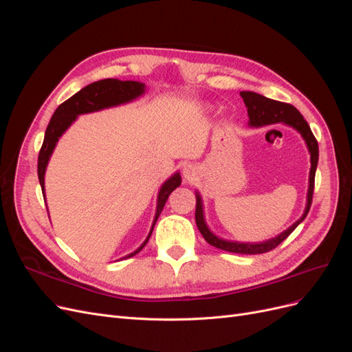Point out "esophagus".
<instances>
[{"mask_svg": "<svg viewBox=\"0 0 352 352\" xmlns=\"http://www.w3.org/2000/svg\"><path fill=\"white\" fill-rule=\"evenodd\" d=\"M197 175V167L194 164H186L184 167V176L185 179H192Z\"/></svg>", "mask_w": 352, "mask_h": 352, "instance_id": "34e87169", "label": "esophagus"}]
</instances>
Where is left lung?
Listing matches in <instances>:
<instances>
[{
  "label": "left lung",
  "instance_id": "obj_1",
  "mask_svg": "<svg viewBox=\"0 0 352 352\" xmlns=\"http://www.w3.org/2000/svg\"><path fill=\"white\" fill-rule=\"evenodd\" d=\"M241 97L245 102V107H247L248 119H250L248 124L251 127H263V126H269V124L283 123L286 126L294 127V129L302 136V140L305 141V145L308 148V153H310V163H311L310 176H308L305 210L302 212V216L298 219L292 226H289L286 230L279 233L278 236H274L272 239L263 241V242L228 241V239L219 238L208 229L207 223H206V217H204V206H202V198H201L199 192H195V197H197L195 221H197V226L201 232V235L204 236V239L210 245H212V247H216L223 251H228V252H235V254H263V252L274 250L279 243H282L296 229V226L300 225V223L307 217L308 211H310L311 201H313V190H314L316 168H317V163H318V144L310 129V126H308L302 114L298 111L294 105L265 98V97H263V95H260L257 92H252V91H242Z\"/></svg>",
  "mask_w": 352,
  "mask_h": 352
}]
</instances>
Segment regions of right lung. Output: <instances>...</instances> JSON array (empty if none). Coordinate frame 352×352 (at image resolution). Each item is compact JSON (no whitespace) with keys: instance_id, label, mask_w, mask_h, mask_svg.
Returning <instances> with one entry per match:
<instances>
[{"instance_id":"right-lung-1","label":"right lung","mask_w":352,"mask_h":352,"mask_svg":"<svg viewBox=\"0 0 352 352\" xmlns=\"http://www.w3.org/2000/svg\"><path fill=\"white\" fill-rule=\"evenodd\" d=\"M145 94V83L136 82V80H119V79H102L98 82H94L88 87H85L79 92H76L70 97L67 101L58 105V109L52 114L51 120L48 123V127L45 131L44 144L41 146L39 157H38V177L39 184L42 188V195L45 197V170L48 166L50 158L54 153V148L58 142L60 138L63 136L72 123L78 119L80 114H88L94 111H100L104 109L117 107V105L127 104L136 98H140L141 95ZM182 182V177L180 173L176 172L175 175L170 176L166 182L162 185L158 190L157 197V208H155V216L153 220V226L150 233H148L146 239L142 242V245L136 251L124 255V258H131L135 254L140 252L150 239L153 229L155 226V221L158 216L162 214V211L166 206V201L168 195L173 192V190ZM45 199V198H44Z\"/></svg>"}]
</instances>
